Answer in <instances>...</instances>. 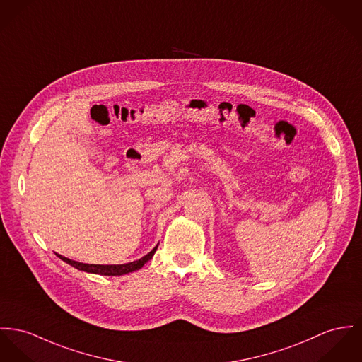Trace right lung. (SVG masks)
<instances>
[{"instance_id":"obj_1","label":"right lung","mask_w":362,"mask_h":362,"mask_svg":"<svg viewBox=\"0 0 362 362\" xmlns=\"http://www.w3.org/2000/svg\"><path fill=\"white\" fill-rule=\"evenodd\" d=\"M158 248L154 247L151 252H148L146 256L140 257L139 260H135V262H129V263H124V264H88V263H80V262H76V260H71L69 257H64L59 253H56V256L59 259H62L63 262H66L67 264L76 267L77 270H81V272H86V273H92V274H100V276H124V274H128V273H132V272H136L141 269L156 253V250Z\"/></svg>"}]
</instances>
